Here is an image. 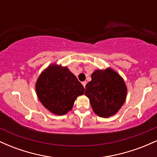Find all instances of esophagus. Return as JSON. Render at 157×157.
<instances>
[{"instance_id": "1", "label": "esophagus", "mask_w": 157, "mask_h": 157, "mask_svg": "<svg viewBox=\"0 0 157 157\" xmlns=\"http://www.w3.org/2000/svg\"><path fill=\"white\" fill-rule=\"evenodd\" d=\"M86 83H87V82H86V81H84V82H82V86H84V88H85V89H86Z\"/></svg>"}]
</instances>
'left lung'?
Returning <instances> with one entry per match:
<instances>
[{
  "instance_id": "8db88e82",
  "label": "left lung",
  "mask_w": 157,
  "mask_h": 157,
  "mask_svg": "<svg viewBox=\"0 0 157 157\" xmlns=\"http://www.w3.org/2000/svg\"><path fill=\"white\" fill-rule=\"evenodd\" d=\"M85 95L89 98L94 112L107 118L116 114L125 101V81L111 68L95 70L86 86Z\"/></svg>"
}]
</instances>
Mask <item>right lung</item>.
Returning <instances> with one entry per match:
<instances>
[{"mask_svg":"<svg viewBox=\"0 0 157 157\" xmlns=\"http://www.w3.org/2000/svg\"><path fill=\"white\" fill-rule=\"evenodd\" d=\"M36 93L43 105L56 115H64L72 109L84 87L66 66L52 64L40 74L35 85Z\"/></svg>","mask_w":157,"mask_h":157,"instance_id":"obj_1","label":"right lung"}]
</instances>
